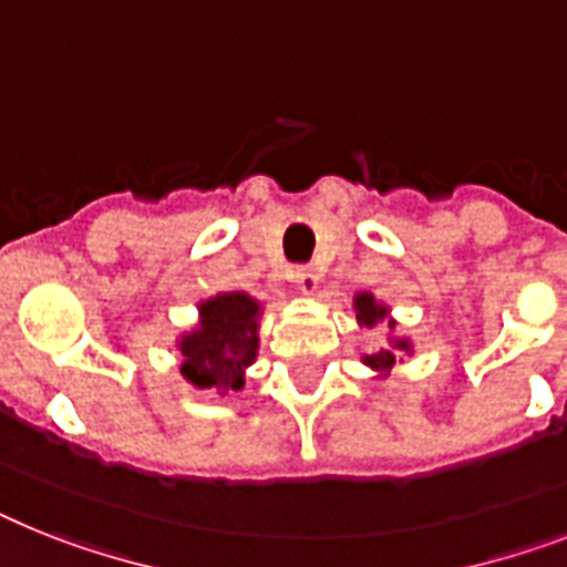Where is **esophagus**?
Wrapping results in <instances>:
<instances>
[{"label": "esophagus", "mask_w": 567, "mask_h": 567, "mask_svg": "<svg viewBox=\"0 0 567 567\" xmlns=\"http://www.w3.org/2000/svg\"><path fill=\"white\" fill-rule=\"evenodd\" d=\"M292 278H295V284H298V289H301V292H316L318 278H316V272H312L310 266H298Z\"/></svg>", "instance_id": "1"}]
</instances>
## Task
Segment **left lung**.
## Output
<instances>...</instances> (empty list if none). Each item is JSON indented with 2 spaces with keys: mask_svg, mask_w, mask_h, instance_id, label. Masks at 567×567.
<instances>
[{
  "mask_svg": "<svg viewBox=\"0 0 567 567\" xmlns=\"http://www.w3.org/2000/svg\"><path fill=\"white\" fill-rule=\"evenodd\" d=\"M353 307H357L359 324L364 327H377L379 321H385L388 318V307L377 303V298H373L371 292H359L357 298H353ZM388 327H394V321ZM402 353H411L409 339H391V348H382L377 350V353H371V357H362V362L368 364V368H373V371L388 373L396 362H400Z\"/></svg>",
  "mask_w": 567,
  "mask_h": 567,
  "instance_id": "8db88e82",
  "label": "left lung"
}]
</instances>
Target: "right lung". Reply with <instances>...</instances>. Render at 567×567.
Listing matches in <instances>:
<instances>
[{
    "label": "right lung",
    "instance_id": "obj_1",
    "mask_svg": "<svg viewBox=\"0 0 567 567\" xmlns=\"http://www.w3.org/2000/svg\"><path fill=\"white\" fill-rule=\"evenodd\" d=\"M260 301L246 292H219L199 303V324L179 339L182 377L219 394L240 391L255 362Z\"/></svg>",
    "mask_w": 567,
    "mask_h": 567
}]
</instances>
